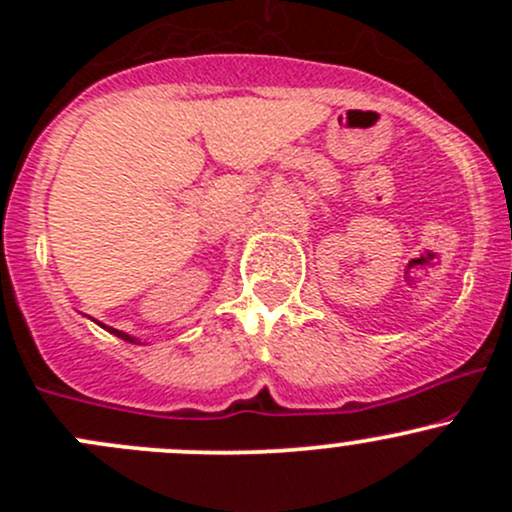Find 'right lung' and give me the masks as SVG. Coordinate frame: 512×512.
Wrapping results in <instances>:
<instances>
[{
    "label": "right lung",
    "mask_w": 512,
    "mask_h": 512,
    "mask_svg": "<svg viewBox=\"0 0 512 512\" xmlns=\"http://www.w3.org/2000/svg\"><path fill=\"white\" fill-rule=\"evenodd\" d=\"M108 332H113V334H116V337L126 339V342H136V339H133V337H128V334H123V332H118V329H111V327H108Z\"/></svg>",
    "instance_id": "right-lung-1"
}]
</instances>
